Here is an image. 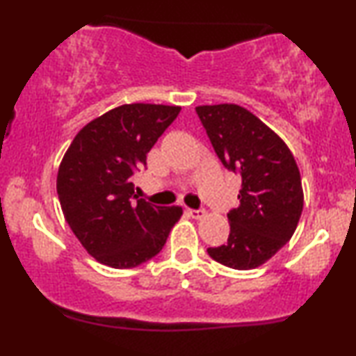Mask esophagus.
I'll use <instances>...</instances> for the list:
<instances>
[{"label":"esophagus","instance_id":"1","mask_svg":"<svg viewBox=\"0 0 356 356\" xmlns=\"http://www.w3.org/2000/svg\"><path fill=\"white\" fill-rule=\"evenodd\" d=\"M188 213L193 218H196V220H199V218H202L204 216H206V211H202V209H188Z\"/></svg>","mask_w":356,"mask_h":356}]
</instances>
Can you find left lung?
Wrapping results in <instances>:
<instances>
[{"instance_id": "8db88e82", "label": "left lung", "mask_w": 356, "mask_h": 356, "mask_svg": "<svg viewBox=\"0 0 356 356\" xmlns=\"http://www.w3.org/2000/svg\"><path fill=\"white\" fill-rule=\"evenodd\" d=\"M196 113L223 167L241 177L240 206L227 213L228 240L207 252L232 269H256L286 245L298 225V165L284 140L243 106L202 105Z\"/></svg>"}]
</instances>
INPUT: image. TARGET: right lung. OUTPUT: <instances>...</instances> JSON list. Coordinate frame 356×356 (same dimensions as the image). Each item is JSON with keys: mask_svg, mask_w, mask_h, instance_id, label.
Instances as JSON below:
<instances>
[{"mask_svg": "<svg viewBox=\"0 0 356 356\" xmlns=\"http://www.w3.org/2000/svg\"><path fill=\"white\" fill-rule=\"evenodd\" d=\"M179 110L154 104L116 106L86 124L66 150L56 178L63 213L102 264L131 269L152 259L181 217V207L138 199L133 184Z\"/></svg>", "mask_w": 356, "mask_h": 356, "instance_id": "add662e5", "label": "right lung"}]
</instances>
